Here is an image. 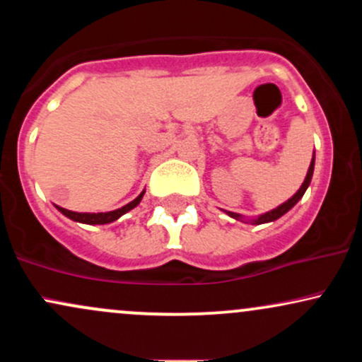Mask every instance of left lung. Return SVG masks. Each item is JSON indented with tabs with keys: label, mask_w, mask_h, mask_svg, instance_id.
<instances>
[{
	"label": "left lung",
	"mask_w": 362,
	"mask_h": 362,
	"mask_svg": "<svg viewBox=\"0 0 362 362\" xmlns=\"http://www.w3.org/2000/svg\"><path fill=\"white\" fill-rule=\"evenodd\" d=\"M313 170H315V155H313V158H311V163H310L308 173H306V177H305V182H303L300 189H298V192L294 194L293 197H291V199H288V201H286V202H282L281 206H277L276 209L269 211V213H265V214H260L259 218H255V219H245L242 214L231 213V211H226V214H228V216H231V218H233V219H238V221H243V223H252V224H264V223L276 221V219H279L281 216H284L286 213H288V211L291 209V207L296 206V204H298V201H300V199L303 197V195H305L306 189H308V185H310V182H311V177H313Z\"/></svg>",
	"instance_id": "left-lung-1"
}]
</instances>
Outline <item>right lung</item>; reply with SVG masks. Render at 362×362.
<instances>
[{
    "instance_id": "add662e5",
    "label": "right lung",
    "mask_w": 362,
    "mask_h": 362,
    "mask_svg": "<svg viewBox=\"0 0 362 362\" xmlns=\"http://www.w3.org/2000/svg\"><path fill=\"white\" fill-rule=\"evenodd\" d=\"M143 195H144V190L138 195V197L134 199V201H131V202H129V204L119 207V209H115V211H109V213H74V211L64 209V207H61V206H56V207H57V211H59V213H62V214L66 216V218L73 219V221H76V223H83V224H109L112 221H115V219H119L120 216H124L126 213H129V211H131V209H134V207L141 202Z\"/></svg>"
}]
</instances>
